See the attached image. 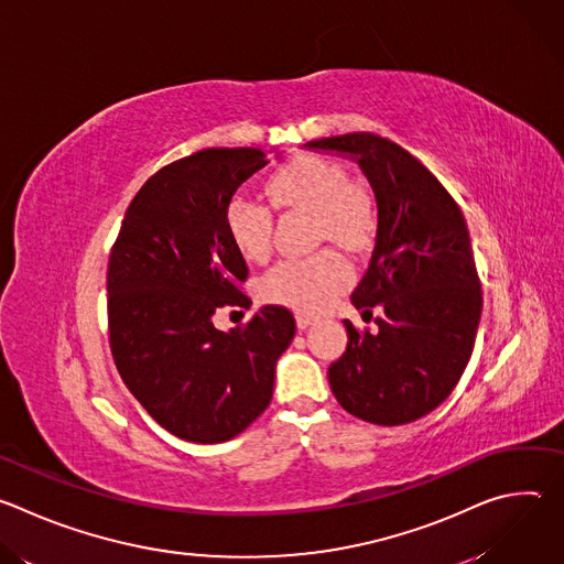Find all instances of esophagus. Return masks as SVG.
I'll return each mask as SVG.
<instances>
[{
    "instance_id": "1",
    "label": "esophagus",
    "mask_w": 564,
    "mask_h": 564,
    "mask_svg": "<svg viewBox=\"0 0 564 564\" xmlns=\"http://www.w3.org/2000/svg\"><path fill=\"white\" fill-rule=\"evenodd\" d=\"M310 326H314V318L307 314H296V328L299 330H307Z\"/></svg>"
}]
</instances>
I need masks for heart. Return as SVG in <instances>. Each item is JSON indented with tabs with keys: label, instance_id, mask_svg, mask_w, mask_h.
<instances>
[{
	"label": "heart",
	"instance_id": "heart-1",
	"mask_svg": "<svg viewBox=\"0 0 564 564\" xmlns=\"http://www.w3.org/2000/svg\"><path fill=\"white\" fill-rule=\"evenodd\" d=\"M270 200L314 216L316 236L346 252L366 250L379 227V203L366 181H350L344 165L324 155H296L268 181ZM227 231L240 257L261 261L272 250L270 207L238 196L227 207ZM346 261L333 252L279 263L263 279V294L299 312L326 310L350 283Z\"/></svg>",
	"mask_w": 564,
	"mask_h": 564
}]
</instances>
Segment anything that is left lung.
<instances>
[{"mask_svg": "<svg viewBox=\"0 0 564 564\" xmlns=\"http://www.w3.org/2000/svg\"><path fill=\"white\" fill-rule=\"evenodd\" d=\"M355 160L375 189L379 227L352 305L375 318L359 335L346 318L348 348L328 368L339 404L355 417L411 424L457 386L477 335L481 292L466 220L444 185L399 144L348 133L303 144Z\"/></svg>", "mask_w": 564, "mask_h": 564, "instance_id": "obj_1", "label": "left lung"}]
</instances>
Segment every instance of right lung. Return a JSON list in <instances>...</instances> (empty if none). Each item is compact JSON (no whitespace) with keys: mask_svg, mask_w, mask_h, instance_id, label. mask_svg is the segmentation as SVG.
<instances>
[{"mask_svg":"<svg viewBox=\"0 0 564 564\" xmlns=\"http://www.w3.org/2000/svg\"><path fill=\"white\" fill-rule=\"evenodd\" d=\"M270 163L261 149H203L151 176L131 200L109 259V341L118 372L172 435L218 444L268 406L294 316L263 305L246 328L214 326L246 305V259L227 231L236 189Z\"/></svg>","mask_w":564,"mask_h":564,"instance_id":"1","label":"right lung"}]
</instances>
